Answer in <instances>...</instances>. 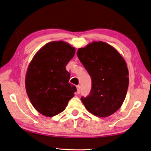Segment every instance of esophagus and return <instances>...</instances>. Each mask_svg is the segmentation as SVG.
I'll return each instance as SVG.
<instances>
[{"label":"esophagus","mask_w":151,"mask_h":151,"mask_svg":"<svg viewBox=\"0 0 151 151\" xmlns=\"http://www.w3.org/2000/svg\"><path fill=\"white\" fill-rule=\"evenodd\" d=\"M76 88H77V91H76V93H77L78 94H80V92H81V86H76Z\"/></svg>","instance_id":"esophagus-1"}]
</instances>
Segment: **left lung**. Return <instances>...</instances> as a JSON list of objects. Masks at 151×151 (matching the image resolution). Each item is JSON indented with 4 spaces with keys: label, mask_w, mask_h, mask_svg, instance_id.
<instances>
[{
    "label": "left lung",
    "mask_w": 151,
    "mask_h": 151,
    "mask_svg": "<svg viewBox=\"0 0 151 151\" xmlns=\"http://www.w3.org/2000/svg\"><path fill=\"white\" fill-rule=\"evenodd\" d=\"M77 56L92 79L89 95L81 97L85 108L96 116H111L122 106L127 94L129 71L124 59L103 42L79 48Z\"/></svg>",
    "instance_id": "8db88e82"
}]
</instances>
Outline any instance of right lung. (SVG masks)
Instances as JSON below:
<instances>
[{"mask_svg": "<svg viewBox=\"0 0 151 151\" xmlns=\"http://www.w3.org/2000/svg\"><path fill=\"white\" fill-rule=\"evenodd\" d=\"M75 48L59 41L45 44L30 62L26 75V90L33 106L41 114L53 117L63 111L76 91L68 81L66 65Z\"/></svg>", "mask_w": 151, "mask_h": 151, "instance_id": "add662e5", "label": "right lung"}]
</instances>
